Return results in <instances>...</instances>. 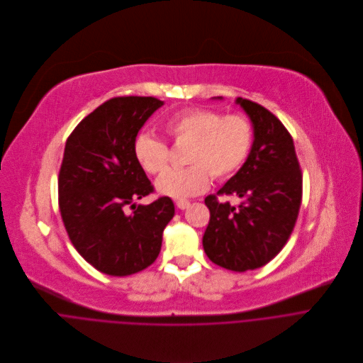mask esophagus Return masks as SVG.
<instances>
[{"label": "esophagus", "mask_w": 363, "mask_h": 363, "mask_svg": "<svg viewBox=\"0 0 363 363\" xmlns=\"http://www.w3.org/2000/svg\"><path fill=\"white\" fill-rule=\"evenodd\" d=\"M175 205H177L179 209H186V208L189 206V201H186V199H179V201L175 202Z\"/></svg>", "instance_id": "obj_1"}]
</instances>
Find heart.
Listing matches in <instances>:
<instances>
[{
	"mask_svg": "<svg viewBox=\"0 0 363 363\" xmlns=\"http://www.w3.org/2000/svg\"><path fill=\"white\" fill-rule=\"evenodd\" d=\"M167 133L181 141H192L188 162L182 169H167L155 182L161 195L185 199L208 189L211 172L216 178L235 174L250 154L252 128L242 115H225L213 109H184L165 121ZM134 155L148 174L162 172L169 161L168 145L148 134L140 133L134 140Z\"/></svg>",
	"mask_w": 363,
	"mask_h": 363,
	"instance_id": "obj_1",
	"label": "heart"
}]
</instances>
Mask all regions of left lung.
Segmentation results:
<instances>
[{"label":"left lung","mask_w":363,"mask_h":363,"mask_svg":"<svg viewBox=\"0 0 363 363\" xmlns=\"http://www.w3.org/2000/svg\"><path fill=\"white\" fill-rule=\"evenodd\" d=\"M235 104L248 115L254 141L244 165L218 195H236L240 203L205 198L211 218L202 245L213 264L245 272L267 265L286 244L299 213L302 174L294 140L281 121L250 99L236 98Z\"/></svg>","instance_id":"obj_1"}]
</instances>
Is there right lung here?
Wrapping results in <instances>:
<instances>
[{
  "instance_id": "1",
  "label": "right lung",
  "mask_w": 363,
  "mask_h": 363,
  "mask_svg": "<svg viewBox=\"0 0 363 363\" xmlns=\"http://www.w3.org/2000/svg\"><path fill=\"white\" fill-rule=\"evenodd\" d=\"M162 105L152 96L112 98L85 116L65 144L58 177L65 229L79 255L111 277L154 264L175 213L168 196L135 203L154 186L134 155V140ZM128 204L131 214L125 212Z\"/></svg>"
}]
</instances>
